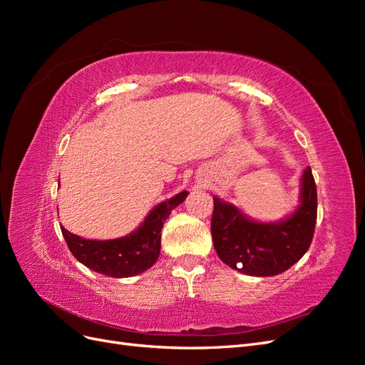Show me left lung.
Wrapping results in <instances>:
<instances>
[{
	"mask_svg": "<svg viewBox=\"0 0 365 365\" xmlns=\"http://www.w3.org/2000/svg\"><path fill=\"white\" fill-rule=\"evenodd\" d=\"M213 204V245L230 268L257 277L277 275L311 247L317 222V185L311 168L302 178V205L279 224L254 222L217 197Z\"/></svg>",
	"mask_w": 365,
	"mask_h": 365,
	"instance_id": "1",
	"label": "left lung"
}]
</instances>
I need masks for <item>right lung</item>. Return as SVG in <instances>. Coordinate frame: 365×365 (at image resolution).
<instances>
[{
	"instance_id": "add662e5",
	"label": "right lung",
	"mask_w": 365,
	"mask_h": 365,
	"mask_svg": "<svg viewBox=\"0 0 365 365\" xmlns=\"http://www.w3.org/2000/svg\"><path fill=\"white\" fill-rule=\"evenodd\" d=\"M187 192L152 210L134 233L114 240H86L61 227L65 242L73 256L90 269L109 277H132L149 269L157 262L161 250V228L172 210L180 205Z\"/></svg>"
}]
</instances>
